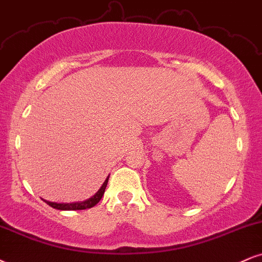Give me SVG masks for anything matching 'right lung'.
Wrapping results in <instances>:
<instances>
[{
  "mask_svg": "<svg viewBox=\"0 0 262 262\" xmlns=\"http://www.w3.org/2000/svg\"><path fill=\"white\" fill-rule=\"evenodd\" d=\"M108 179H109V177H108ZM108 179L104 181V183H103V185H102L101 189H99L95 195L91 196V198L85 200V202H81V203H69V204H57V203L46 202V200H45V202H46L50 206H52V208L58 209V210H83V209L93 208V206H95L97 203H98L99 200L102 199L103 194H104L106 183H108Z\"/></svg>",
  "mask_w": 262,
  "mask_h": 262,
  "instance_id": "obj_1",
  "label": "right lung"
}]
</instances>
